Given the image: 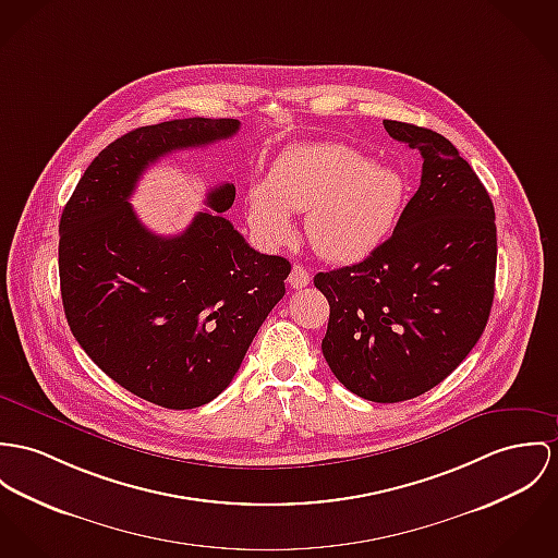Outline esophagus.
I'll use <instances>...</instances> for the list:
<instances>
[{
  "label": "esophagus",
  "instance_id": "34e87169",
  "mask_svg": "<svg viewBox=\"0 0 558 558\" xmlns=\"http://www.w3.org/2000/svg\"><path fill=\"white\" fill-rule=\"evenodd\" d=\"M307 282H310V274L301 265H293L291 276H289V284L293 289H303V287H307Z\"/></svg>",
  "mask_w": 558,
  "mask_h": 558
}]
</instances>
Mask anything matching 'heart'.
Here are the masks:
<instances>
[{
	"label": "heart",
	"instance_id": "b5f03b06",
	"mask_svg": "<svg viewBox=\"0 0 558 558\" xmlns=\"http://www.w3.org/2000/svg\"><path fill=\"white\" fill-rule=\"evenodd\" d=\"M403 175L372 163L342 142L284 150L265 182L248 189L251 227L267 246L293 235L291 213H305L310 246L327 260L354 263L372 255L392 231L405 202Z\"/></svg>",
	"mask_w": 558,
	"mask_h": 558
}]
</instances>
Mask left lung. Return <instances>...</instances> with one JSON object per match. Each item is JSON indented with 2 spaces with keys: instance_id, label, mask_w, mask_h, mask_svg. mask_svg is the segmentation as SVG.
<instances>
[{
  "instance_id": "left-lung-1",
  "label": "left lung",
  "mask_w": 558,
  "mask_h": 558,
  "mask_svg": "<svg viewBox=\"0 0 558 558\" xmlns=\"http://www.w3.org/2000/svg\"><path fill=\"white\" fill-rule=\"evenodd\" d=\"M423 157L421 186L369 257L314 276L329 301L323 354L354 395L397 403L448 378L480 340L495 298L488 191L450 140L385 121Z\"/></svg>"
}]
</instances>
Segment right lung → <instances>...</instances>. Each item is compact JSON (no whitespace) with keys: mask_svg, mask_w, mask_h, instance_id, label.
Listing matches in <instances>:
<instances>
[{"mask_svg":"<svg viewBox=\"0 0 558 558\" xmlns=\"http://www.w3.org/2000/svg\"><path fill=\"white\" fill-rule=\"evenodd\" d=\"M235 119H178L137 128L86 168L59 222L68 325L93 363L129 392L170 410L199 408L238 374L291 263L260 255L222 213L235 186L213 189L178 235L148 231L129 197L173 150L235 135Z\"/></svg>","mask_w":558,"mask_h":558,"instance_id":"obj_1","label":"right lung"}]
</instances>
